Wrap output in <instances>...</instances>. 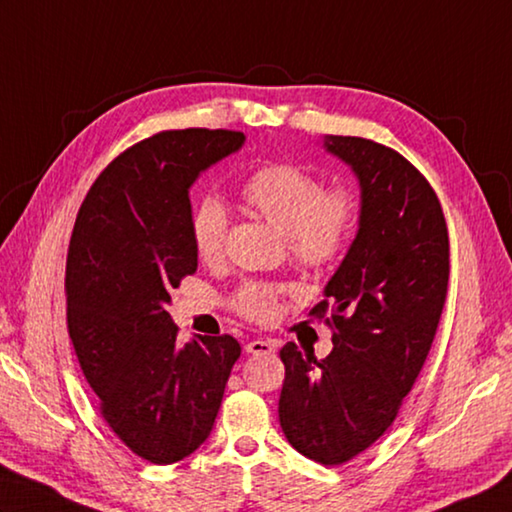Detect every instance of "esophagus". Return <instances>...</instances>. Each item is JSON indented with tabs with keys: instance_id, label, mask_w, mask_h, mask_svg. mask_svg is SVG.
<instances>
[{
	"instance_id": "obj_1",
	"label": "esophagus",
	"mask_w": 512,
	"mask_h": 512,
	"mask_svg": "<svg viewBox=\"0 0 512 512\" xmlns=\"http://www.w3.org/2000/svg\"><path fill=\"white\" fill-rule=\"evenodd\" d=\"M277 344L270 342V339H253V342L246 344V353L250 355H270L275 353Z\"/></svg>"
}]
</instances>
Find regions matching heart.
<instances>
[{
  "instance_id": "b5f03b06",
  "label": "heart",
  "mask_w": 512,
  "mask_h": 512,
  "mask_svg": "<svg viewBox=\"0 0 512 512\" xmlns=\"http://www.w3.org/2000/svg\"><path fill=\"white\" fill-rule=\"evenodd\" d=\"M244 202L268 224L288 237V248L306 268H326L344 255L355 228L357 204L346 188H324L306 168L295 164H264L242 182ZM188 233L195 255L213 264L224 255L228 210L215 195H206L190 210ZM235 308L255 322L277 313V290L246 284L235 297Z\"/></svg>"
}]
</instances>
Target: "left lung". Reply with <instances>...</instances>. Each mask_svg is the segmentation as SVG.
Instances as JSON below:
<instances>
[{"instance_id": "8db88e82", "label": "left lung", "mask_w": 512, "mask_h": 512, "mask_svg": "<svg viewBox=\"0 0 512 512\" xmlns=\"http://www.w3.org/2000/svg\"><path fill=\"white\" fill-rule=\"evenodd\" d=\"M324 148L357 177L359 228L310 310L329 315L330 355L293 342L279 353V424L297 453L337 466L386 433L413 388L444 310L450 248L435 190L397 150L342 135Z\"/></svg>"}]
</instances>
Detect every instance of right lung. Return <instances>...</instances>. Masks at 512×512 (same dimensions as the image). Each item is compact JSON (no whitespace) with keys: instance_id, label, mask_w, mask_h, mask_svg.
Returning a JSON list of instances; mask_svg holds the SVG:
<instances>
[{"instance_id":"right-lung-1","label":"right lung","mask_w":512,"mask_h":512,"mask_svg":"<svg viewBox=\"0 0 512 512\" xmlns=\"http://www.w3.org/2000/svg\"><path fill=\"white\" fill-rule=\"evenodd\" d=\"M246 137L166 130L124 150L90 186L66 259V319L86 382L113 433L150 464L202 446L222 406L235 337L177 344L170 290L197 270L190 186Z\"/></svg>"}]
</instances>
